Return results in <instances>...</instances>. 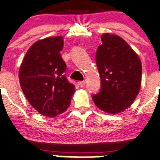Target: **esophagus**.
Returning <instances> with one entry per match:
<instances>
[{"mask_svg":"<svg viewBox=\"0 0 160 160\" xmlns=\"http://www.w3.org/2000/svg\"><path fill=\"white\" fill-rule=\"evenodd\" d=\"M78 84L80 88H83L85 85V81H80L78 82Z\"/></svg>","mask_w":160,"mask_h":160,"instance_id":"34e87169","label":"esophagus"}]
</instances>
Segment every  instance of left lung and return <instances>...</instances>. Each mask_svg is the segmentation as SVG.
Here are the masks:
<instances>
[{
    "label": "left lung",
    "mask_w": 160,
    "mask_h": 160,
    "mask_svg": "<svg viewBox=\"0 0 160 160\" xmlns=\"http://www.w3.org/2000/svg\"><path fill=\"white\" fill-rule=\"evenodd\" d=\"M97 48L96 61L101 89L93 95L100 110L116 114L128 108L141 86L142 64L128 43L117 35L104 33Z\"/></svg>",
    "instance_id": "8db88e82"
}]
</instances>
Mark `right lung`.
<instances>
[{
    "label": "right lung",
    "instance_id": "1",
    "mask_svg": "<svg viewBox=\"0 0 160 160\" xmlns=\"http://www.w3.org/2000/svg\"><path fill=\"white\" fill-rule=\"evenodd\" d=\"M63 37H52L34 43L24 56L19 80L30 104L41 115L54 117L67 110L75 86L64 74L66 64L60 52Z\"/></svg>",
    "mask_w": 160,
    "mask_h": 160
}]
</instances>
